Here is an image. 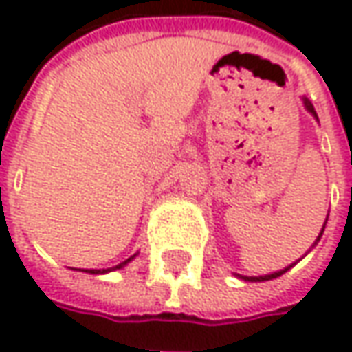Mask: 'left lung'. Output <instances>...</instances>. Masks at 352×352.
Wrapping results in <instances>:
<instances>
[{"instance_id": "8db88e82", "label": "left lung", "mask_w": 352, "mask_h": 352, "mask_svg": "<svg viewBox=\"0 0 352 352\" xmlns=\"http://www.w3.org/2000/svg\"><path fill=\"white\" fill-rule=\"evenodd\" d=\"M305 107H307V109H309V111H311V113H314V116H316V111H314V105H311V103L307 102V100H305ZM321 233H323V231H321ZM318 239H319V236H318ZM288 268H290V266H288ZM288 268H284V270H280V272H274V274H266V276H252V278H245V280H250V282H264V280H272V278L282 276V274H284V272H286V270H288Z\"/></svg>"}]
</instances>
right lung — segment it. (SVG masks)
I'll use <instances>...</instances> for the list:
<instances>
[{
    "instance_id": "add662e5",
    "label": "right lung",
    "mask_w": 352,
    "mask_h": 352,
    "mask_svg": "<svg viewBox=\"0 0 352 352\" xmlns=\"http://www.w3.org/2000/svg\"><path fill=\"white\" fill-rule=\"evenodd\" d=\"M133 258V256H131ZM131 258H127L125 263H121V264H117V266H113V268H107V270H117V268H121V266H125V264L131 261ZM107 270H84V272H91V274H103V272H107Z\"/></svg>"
}]
</instances>
